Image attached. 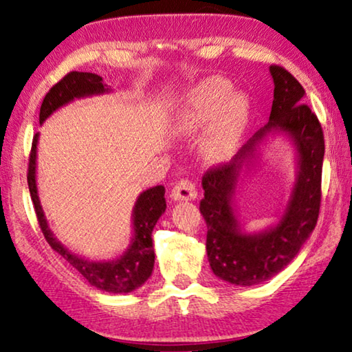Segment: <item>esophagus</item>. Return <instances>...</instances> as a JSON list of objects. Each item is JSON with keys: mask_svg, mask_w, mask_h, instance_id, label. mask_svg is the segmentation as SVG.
Instances as JSON below:
<instances>
[{"mask_svg": "<svg viewBox=\"0 0 352 352\" xmlns=\"http://www.w3.org/2000/svg\"><path fill=\"white\" fill-rule=\"evenodd\" d=\"M170 197L175 201H188V200H195L197 199V189L190 182L182 180L178 182L174 189H172Z\"/></svg>", "mask_w": 352, "mask_h": 352, "instance_id": "1", "label": "esophagus"}]
</instances>
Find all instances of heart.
Listing matches in <instances>:
<instances>
[{
	"instance_id": "1",
	"label": "heart",
	"mask_w": 352,
	"mask_h": 352,
	"mask_svg": "<svg viewBox=\"0 0 352 352\" xmlns=\"http://www.w3.org/2000/svg\"><path fill=\"white\" fill-rule=\"evenodd\" d=\"M252 109L247 91L233 90V83L222 76H211L186 93L175 129L194 135L208 127L200 140V155L206 163L222 164L239 151Z\"/></svg>"
}]
</instances>
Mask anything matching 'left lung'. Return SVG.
Returning <instances> with one entry per match:
<instances>
[{"mask_svg":"<svg viewBox=\"0 0 352 352\" xmlns=\"http://www.w3.org/2000/svg\"><path fill=\"white\" fill-rule=\"evenodd\" d=\"M275 85L270 119L230 163L208 170L200 201L211 270L223 281L250 287L267 281L287 267L317 225L324 158L323 130L305 102L306 91L287 69L270 67ZM287 139L296 152L297 175L288 204L277 222L261 232H247L236 216L235 189L260 156L261 147L276 138Z\"/></svg>","mask_w":352,"mask_h":352,"instance_id":"obj_1","label":"left lung"}]
</instances>
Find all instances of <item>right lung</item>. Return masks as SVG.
<instances>
[{"label":"right lung","instance_id":"1","mask_svg":"<svg viewBox=\"0 0 352 352\" xmlns=\"http://www.w3.org/2000/svg\"><path fill=\"white\" fill-rule=\"evenodd\" d=\"M111 93L102 83V77L93 73L73 71L56 83L43 99L40 109V126L52 113L68 105L76 99ZM40 133H35L32 140L31 158H29L28 184L29 192L37 214L40 228L51 248L69 262L80 275L94 287L109 292V294H130L141 287L151 278L155 264V252L152 245V231L158 219L166 211L164 186L148 188L138 195L132 211V241L126 252L111 261H90L76 254L63 245L52 233L45 216L43 206L40 204L37 188V146Z\"/></svg>","mask_w":352,"mask_h":352}]
</instances>
